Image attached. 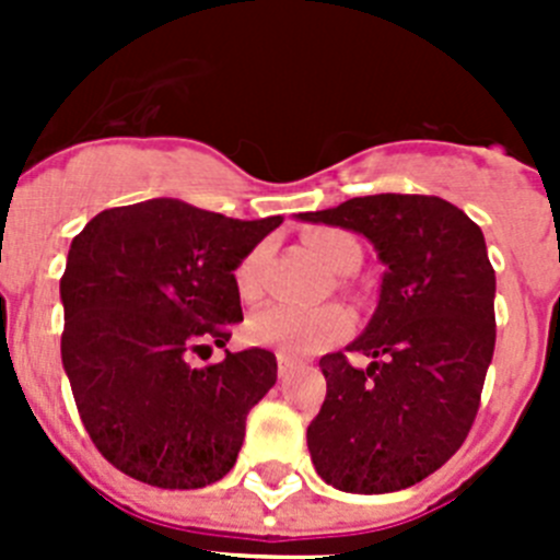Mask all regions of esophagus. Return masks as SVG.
Returning a JSON list of instances; mask_svg holds the SVG:
<instances>
[{
    "instance_id": "1",
    "label": "esophagus",
    "mask_w": 560,
    "mask_h": 560,
    "mask_svg": "<svg viewBox=\"0 0 560 560\" xmlns=\"http://www.w3.org/2000/svg\"><path fill=\"white\" fill-rule=\"evenodd\" d=\"M291 368H294V361H291L289 355L277 353V373H280V378H285V375L291 373Z\"/></svg>"
}]
</instances>
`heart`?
Returning <instances> with one entry per match:
<instances>
[{"instance_id": "heart-1", "label": "heart", "mask_w": 560, "mask_h": 560, "mask_svg": "<svg viewBox=\"0 0 560 560\" xmlns=\"http://www.w3.org/2000/svg\"><path fill=\"white\" fill-rule=\"evenodd\" d=\"M305 244L314 257L334 275H353L361 266V246L350 232L334 226H316L305 232ZM266 246L246 252L235 266V289L244 303L260 296V271H264ZM353 330V316L341 305L296 311L285 305H266L246 319L244 334L252 345L275 348L289 355H311L330 348Z\"/></svg>"}]
</instances>
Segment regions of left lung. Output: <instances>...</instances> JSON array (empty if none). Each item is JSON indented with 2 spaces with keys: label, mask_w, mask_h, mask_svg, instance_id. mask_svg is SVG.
<instances>
[{
  "label": "left lung",
  "mask_w": 560,
  "mask_h": 560,
  "mask_svg": "<svg viewBox=\"0 0 560 560\" xmlns=\"http://www.w3.org/2000/svg\"><path fill=\"white\" fill-rule=\"evenodd\" d=\"M303 221L364 235L387 266L350 353L319 359L328 395L308 427L316 474L348 493L427 479L471 432L497 345V275L482 230L438 196H361Z\"/></svg>",
  "instance_id": "left-lung-1"
}]
</instances>
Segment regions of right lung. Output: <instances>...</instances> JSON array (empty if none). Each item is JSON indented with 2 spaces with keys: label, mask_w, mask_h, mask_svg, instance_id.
<instances>
[{
  "label": "right lung",
  "mask_w": 560,
  "mask_h": 560,
  "mask_svg": "<svg viewBox=\"0 0 560 560\" xmlns=\"http://www.w3.org/2000/svg\"><path fill=\"white\" fill-rule=\"evenodd\" d=\"M280 215L237 221L179 199L97 212L61 277V359L97 452L140 482L190 491L235 465L246 415L277 381L275 353L224 348L244 319L235 266Z\"/></svg>",
  "instance_id": "add662e5"
}]
</instances>
